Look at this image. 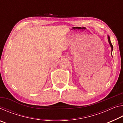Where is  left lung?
I'll use <instances>...</instances> for the list:
<instances>
[{
    "mask_svg": "<svg viewBox=\"0 0 123 123\" xmlns=\"http://www.w3.org/2000/svg\"><path fill=\"white\" fill-rule=\"evenodd\" d=\"M107 37H108V41H109V44L110 45V46H111V51H113V45H112V43L111 42V41H110V37H109V35H108V36H107Z\"/></svg>",
    "mask_w": 123,
    "mask_h": 123,
    "instance_id": "obj_1",
    "label": "left lung"
}]
</instances>
